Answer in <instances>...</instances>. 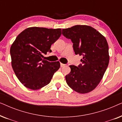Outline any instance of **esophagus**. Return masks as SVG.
I'll use <instances>...</instances> for the list:
<instances>
[{
  "mask_svg": "<svg viewBox=\"0 0 122 122\" xmlns=\"http://www.w3.org/2000/svg\"><path fill=\"white\" fill-rule=\"evenodd\" d=\"M66 66V64H63V63H61V67H64V66Z\"/></svg>",
  "mask_w": 122,
  "mask_h": 122,
  "instance_id": "1",
  "label": "esophagus"
}]
</instances>
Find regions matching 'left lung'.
<instances>
[{
  "label": "left lung",
  "mask_w": 122,
  "mask_h": 122,
  "mask_svg": "<svg viewBox=\"0 0 122 122\" xmlns=\"http://www.w3.org/2000/svg\"><path fill=\"white\" fill-rule=\"evenodd\" d=\"M62 34L71 39L75 54L82 56L81 64L71 65L66 83L76 92L92 91L103 78L109 61V47L106 38L91 26L76 25L62 29Z\"/></svg>",
  "instance_id": "8db88e82"
}]
</instances>
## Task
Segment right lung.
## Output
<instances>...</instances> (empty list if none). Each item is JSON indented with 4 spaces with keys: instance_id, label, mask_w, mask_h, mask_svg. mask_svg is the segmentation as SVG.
<instances>
[{
    "instance_id": "add662e5",
    "label": "right lung",
    "mask_w": 122,
    "mask_h": 122,
    "mask_svg": "<svg viewBox=\"0 0 122 122\" xmlns=\"http://www.w3.org/2000/svg\"><path fill=\"white\" fill-rule=\"evenodd\" d=\"M61 29L26 28L17 36L10 50L11 66L19 81L29 89L37 90L51 82L60 68L59 61L43 59V54L51 52V44L59 39Z\"/></svg>"
}]
</instances>
